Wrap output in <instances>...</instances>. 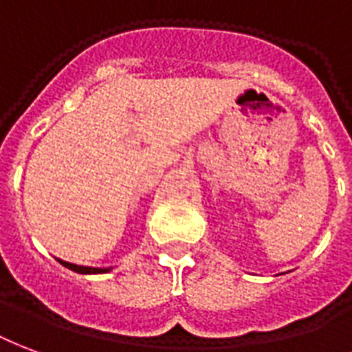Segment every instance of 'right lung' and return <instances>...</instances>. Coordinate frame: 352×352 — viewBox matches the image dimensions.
I'll list each match as a JSON object with an SVG mask.
<instances>
[{"label":"right lung","instance_id":"obj_1","mask_svg":"<svg viewBox=\"0 0 352 352\" xmlns=\"http://www.w3.org/2000/svg\"><path fill=\"white\" fill-rule=\"evenodd\" d=\"M58 261H60V264H63L65 268L76 272V274H107V272L112 270V266H110V268H94V266H78V264L67 263V261H61V258H58Z\"/></svg>","mask_w":352,"mask_h":352}]
</instances>
